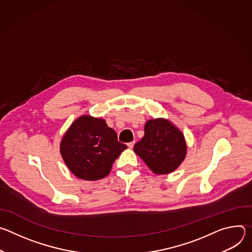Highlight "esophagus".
<instances>
[{
	"instance_id": "1",
	"label": "esophagus",
	"mask_w": 252,
	"mask_h": 252,
	"mask_svg": "<svg viewBox=\"0 0 252 252\" xmlns=\"http://www.w3.org/2000/svg\"><path fill=\"white\" fill-rule=\"evenodd\" d=\"M133 146H134V141H131V142H128V143H127V147H128L129 149H132Z\"/></svg>"
}]
</instances>
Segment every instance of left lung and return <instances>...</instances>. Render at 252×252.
<instances>
[{
    "label": "left lung",
    "mask_w": 252,
    "mask_h": 252,
    "mask_svg": "<svg viewBox=\"0 0 252 252\" xmlns=\"http://www.w3.org/2000/svg\"><path fill=\"white\" fill-rule=\"evenodd\" d=\"M134 153L156 174L174 171L187 156L184 133L165 119L149 120L145 135L133 147Z\"/></svg>",
    "instance_id": "8db88e82"
}]
</instances>
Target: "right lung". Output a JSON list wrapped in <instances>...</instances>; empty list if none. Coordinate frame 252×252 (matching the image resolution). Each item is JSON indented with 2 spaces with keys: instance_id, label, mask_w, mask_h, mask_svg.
<instances>
[{
  "instance_id": "1",
  "label": "right lung",
  "mask_w": 252,
  "mask_h": 252,
  "mask_svg": "<svg viewBox=\"0 0 252 252\" xmlns=\"http://www.w3.org/2000/svg\"><path fill=\"white\" fill-rule=\"evenodd\" d=\"M126 148L104 120L82 116L63 134L60 152L77 177L97 181L110 173L113 163Z\"/></svg>"
}]
</instances>
